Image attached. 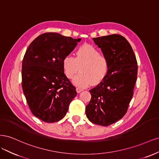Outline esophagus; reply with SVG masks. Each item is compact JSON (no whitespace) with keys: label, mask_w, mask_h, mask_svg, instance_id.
Here are the masks:
<instances>
[{"label":"esophagus","mask_w":159,"mask_h":159,"mask_svg":"<svg viewBox=\"0 0 159 159\" xmlns=\"http://www.w3.org/2000/svg\"><path fill=\"white\" fill-rule=\"evenodd\" d=\"M76 92H77L78 93H80V92H82V91H83L84 90L83 89H81V88H79V87H77V88L76 89Z\"/></svg>","instance_id":"obj_1"}]
</instances>
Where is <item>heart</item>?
Listing matches in <instances>:
<instances>
[{"mask_svg":"<svg viewBox=\"0 0 159 159\" xmlns=\"http://www.w3.org/2000/svg\"><path fill=\"white\" fill-rule=\"evenodd\" d=\"M65 75L69 79L80 70L73 79V83L79 87H86L93 83L97 84L103 80L108 73L109 62L107 57L100 54L93 45L85 43L76 52V57L66 55L62 61Z\"/></svg>","mask_w":159,"mask_h":159,"instance_id":"1","label":"heart"}]
</instances>
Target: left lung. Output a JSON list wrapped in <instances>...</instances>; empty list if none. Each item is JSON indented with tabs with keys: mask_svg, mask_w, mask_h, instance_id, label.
<instances>
[{
	"mask_svg": "<svg viewBox=\"0 0 159 159\" xmlns=\"http://www.w3.org/2000/svg\"><path fill=\"white\" fill-rule=\"evenodd\" d=\"M93 39L108 60L109 70L106 78L90 90L92 98L85 111L93 124L108 126L126 114L134 95L137 62L131 45L122 35Z\"/></svg>",
	"mask_w": 159,
	"mask_h": 159,
	"instance_id": "1",
	"label": "left lung"
}]
</instances>
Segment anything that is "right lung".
Here are the masks:
<instances>
[{"instance_id": "1", "label": "right lung", "mask_w": 159, "mask_h": 159, "mask_svg": "<svg viewBox=\"0 0 159 159\" xmlns=\"http://www.w3.org/2000/svg\"><path fill=\"white\" fill-rule=\"evenodd\" d=\"M80 40L44 33L25 52L22 66L23 93L32 113L43 121L63 119L76 95V88L64 73L62 61Z\"/></svg>"}]
</instances>
